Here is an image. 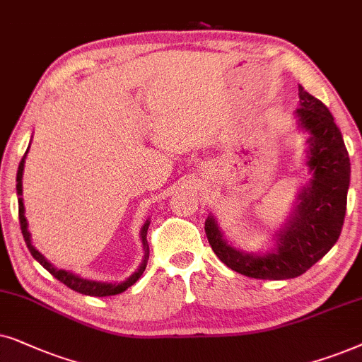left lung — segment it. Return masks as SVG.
I'll return each mask as SVG.
<instances>
[{
	"label": "left lung",
	"mask_w": 362,
	"mask_h": 362,
	"mask_svg": "<svg viewBox=\"0 0 362 362\" xmlns=\"http://www.w3.org/2000/svg\"><path fill=\"white\" fill-rule=\"evenodd\" d=\"M300 90L296 122L308 137L306 165L310 182L298 194L295 210L283 228L274 231V247L264 253L243 252L226 242L215 216L205 220V233L226 267L257 279H290L308 272L338 242L343 230L351 162L343 136L329 109Z\"/></svg>",
	"instance_id": "obj_1"
}]
</instances>
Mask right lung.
<instances>
[{
  "instance_id": "1",
  "label": "right lung",
  "mask_w": 362,
  "mask_h": 362,
  "mask_svg": "<svg viewBox=\"0 0 362 362\" xmlns=\"http://www.w3.org/2000/svg\"><path fill=\"white\" fill-rule=\"evenodd\" d=\"M28 151H30V147H28ZM28 151H26V153H28ZM26 153H24V157L21 158V162H19V167H18L16 192H18V205H19V225H21L23 238H24V242H26L28 250L31 252L33 258H35L36 262H40L42 267H45L47 272L52 274V276L59 279L61 283H64V285L67 288H71V290L81 293V295L99 296V298L112 296V295H119V293L127 290L129 286H132L134 283H136L137 279L142 276V273L146 272V267H147V259H148L147 230H148V225H151V220H146V223H144L142 228H141V240H142V247H144V259H142L141 267H139L137 272H134L127 279H124V281H120V283L94 281V279L81 278L79 274H74L71 272H66V269L56 268L54 264H51L49 262H47V259L45 258V255L40 253L35 247H33L31 233L28 231V220H26V216H24V204H23V199H21V195H23V170H24V158H26Z\"/></svg>"
}]
</instances>
